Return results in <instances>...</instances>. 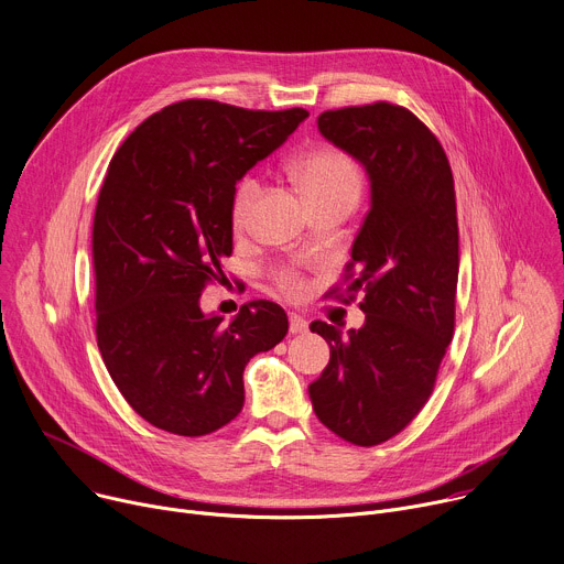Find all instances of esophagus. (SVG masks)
Segmentation results:
<instances>
[{
    "instance_id": "34e87169",
    "label": "esophagus",
    "mask_w": 564,
    "mask_h": 564,
    "mask_svg": "<svg viewBox=\"0 0 564 564\" xmlns=\"http://www.w3.org/2000/svg\"><path fill=\"white\" fill-rule=\"evenodd\" d=\"M305 330H308V319L296 315V313H292V315H290V333L296 335V333H305Z\"/></svg>"
}]
</instances>
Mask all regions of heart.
Here are the masks:
<instances>
[{"mask_svg": "<svg viewBox=\"0 0 564 564\" xmlns=\"http://www.w3.org/2000/svg\"><path fill=\"white\" fill-rule=\"evenodd\" d=\"M292 177L303 197L311 204L337 197L355 202L362 188V173L357 169L355 160L333 145H322L301 155L292 166ZM259 188V180L251 175L240 180L231 204V223L236 229H242L247 225ZM283 288L290 294H301L303 281L288 274L283 279Z\"/></svg>", "mask_w": 564, "mask_h": 564, "instance_id": "heart-1", "label": "heart"}]
</instances>
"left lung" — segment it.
I'll return each instance as SVG.
<instances>
[{
    "label": "left lung",
    "mask_w": 564,
    "mask_h": 564,
    "mask_svg": "<svg viewBox=\"0 0 564 564\" xmlns=\"http://www.w3.org/2000/svg\"><path fill=\"white\" fill-rule=\"evenodd\" d=\"M317 128L365 166L371 209L346 265L355 270L346 290H365V326L341 333L326 322L311 324L328 341L330 362L308 393L330 432L369 447L414 421L452 341L458 281L454 180L438 139L400 106L380 100L328 110Z\"/></svg>",
    "instance_id": "obj_1"
}]
</instances>
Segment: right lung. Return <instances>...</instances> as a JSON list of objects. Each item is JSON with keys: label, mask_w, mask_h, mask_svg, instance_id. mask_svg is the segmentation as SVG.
Here are the masks:
<instances>
[{"label": "right lung", "mask_w": 564, "mask_h": 564, "mask_svg": "<svg viewBox=\"0 0 564 564\" xmlns=\"http://www.w3.org/2000/svg\"><path fill=\"white\" fill-rule=\"evenodd\" d=\"M308 117L191 98L123 141L100 188L91 253L96 341L134 412L164 432L204 436L234 421L242 371L288 333L281 305L256 299L225 324L199 296L234 249L236 184Z\"/></svg>", "instance_id": "1"}]
</instances>
